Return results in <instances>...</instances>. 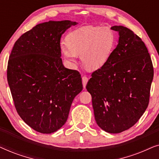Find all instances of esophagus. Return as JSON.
Returning a JSON list of instances; mask_svg holds the SVG:
<instances>
[{"instance_id": "34e87169", "label": "esophagus", "mask_w": 159, "mask_h": 159, "mask_svg": "<svg viewBox=\"0 0 159 159\" xmlns=\"http://www.w3.org/2000/svg\"><path fill=\"white\" fill-rule=\"evenodd\" d=\"M88 82V78L86 76H83L82 77V84H83V88H84L86 87V84Z\"/></svg>"}]
</instances>
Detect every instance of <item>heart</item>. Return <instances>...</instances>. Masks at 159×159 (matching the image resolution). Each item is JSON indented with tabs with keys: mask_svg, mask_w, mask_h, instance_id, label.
Segmentation results:
<instances>
[{
	"mask_svg": "<svg viewBox=\"0 0 159 159\" xmlns=\"http://www.w3.org/2000/svg\"><path fill=\"white\" fill-rule=\"evenodd\" d=\"M115 43L116 36L111 28L88 26L71 32L67 43L61 44V50L69 61L75 63L81 55L87 68L97 69L107 61Z\"/></svg>",
	"mask_w": 159,
	"mask_h": 159,
	"instance_id": "heart-1",
	"label": "heart"
}]
</instances>
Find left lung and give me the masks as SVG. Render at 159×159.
<instances>
[{
	"instance_id": "1",
	"label": "left lung",
	"mask_w": 159,
	"mask_h": 159,
	"mask_svg": "<svg viewBox=\"0 0 159 159\" xmlns=\"http://www.w3.org/2000/svg\"><path fill=\"white\" fill-rule=\"evenodd\" d=\"M111 30L119 32L118 45L106 64L92 73L86 88L97 125L119 133L135 125L148 108L153 66L140 37L123 26Z\"/></svg>"
}]
</instances>
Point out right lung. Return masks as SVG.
Masks as SVG:
<instances>
[{
  "label": "right lung",
  "mask_w": 159,
  "mask_h": 159,
  "mask_svg": "<svg viewBox=\"0 0 159 159\" xmlns=\"http://www.w3.org/2000/svg\"><path fill=\"white\" fill-rule=\"evenodd\" d=\"M76 25L69 20L39 24L16 41L10 54L7 80L15 108L40 133H52L66 123L82 90L81 75L65 68L61 58V37Z\"/></svg>",
  "instance_id": "add662e5"
}]
</instances>
